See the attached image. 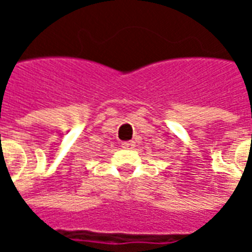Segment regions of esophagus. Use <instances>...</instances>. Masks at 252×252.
Returning a JSON list of instances; mask_svg holds the SVG:
<instances>
[{
  "label": "esophagus",
  "mask_w": 252,
  "mask_h": 252,
  "mask_svg": "<svg viewBox=\"0 0 252 252\" xmlns=\"http://www.w3.org/2000/svg\"><path fill=\"white\" fill-rule=\"evenodd\" d=\"M121 147H123V148H129V150H131V148L135 147V142H133V140L123 142V143H121Z\"/></svg>",
  "instance_id": "obj_1"
}]
</instances>
